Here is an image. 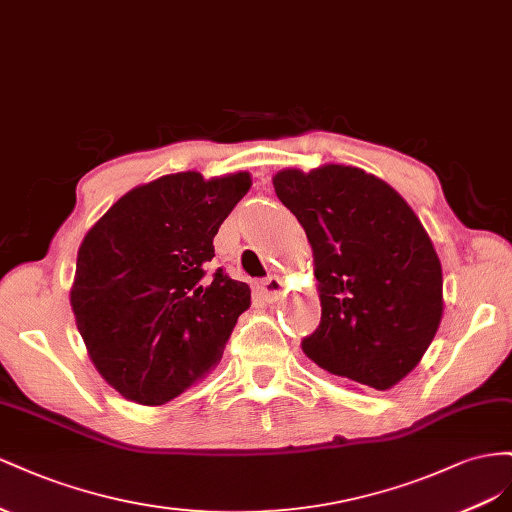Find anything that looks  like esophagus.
Wrapping results in <instances>:
<instances>
[{
  "label": "esophagus",
  "instance_id": "1",
  "mask_svg": "<svg viewBox=\"0 0 512 512\" xmlns=\"http://www.w3.org/2000/svg\"><path fill=\"white\" fill-rule=\"evenodd\" d=\"M283 289H285V283L279 279V276H268L266 281H261V283L257 285L259 296L264 298L266 302L279 300V298H281V294H283Z\"/></svg>",
  "mask_w": 512,
  "mask_h": 512
}]
</instances>
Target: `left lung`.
<instances>
[{
    "label": "left lung",
    "instance_id": "1",
    "mask_svg": "<svg viewBox=\"0 0 512 512\" xmlns=\"http://www.w3.org/2000/svg\"><path fill=\"white\" fill-rule=\"evenodd\" d=\"M272 184L313 251L321 321L304 354L358 386H397L444 313L442 264L427 229L390 184L352 165L287 167Z\"/></svg>",
    "mask_w": 512,
    "mask_h": 512
}]
</instances>
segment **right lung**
<instances>
[{
    "instance_id": "add662e5",
    "label": "right lung",
    "mask_w": 512,
    "mask_h": 512,
    "mask_svg": "<svg viewBox=\"0 0 512 512\" xmlns=\"http://www.w3.org/2000/svg\"><path fill=\"white\" fill-rule=\"evenodd\" d=\"M251 184L248 171L169 173L130 188L85 233L70 306L87 356L124 399L163 405L221 362L251 287L206 266Z\"/></svg>"
}]
</instances>
